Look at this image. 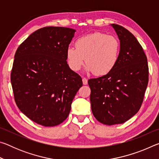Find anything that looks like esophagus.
<instances>
[{
  "instance_id": "obj_1",
  "label": "esophagus",
  "mask_w": 159,
  "mask_h": 159,
  "mask_svg": "<svg viewBox=\"0 0 159 159\" xmlns=\"http://www.w3.org/2000/svg\"><path fill=\"white\" fill-rule=\"evenodd\" d=\"M82 80H83V85H87L88 84V80H87V79H86V78L83 77Z\"/></svg>"
}]
</instances>
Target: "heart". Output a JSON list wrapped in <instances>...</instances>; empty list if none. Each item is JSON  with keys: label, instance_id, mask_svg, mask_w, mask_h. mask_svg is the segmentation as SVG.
Returning a JSON list of instances; mask_svg holds the SVG:
<instances>
[{"label": "heart", "instance_id": "obj_1", "mask_svg": "<svg viewBox=\"0 0 159 159\" xmlns=\"http://www.w3.org/2000/svg\"><path fill=\"white\" fill-rule=\"evenodd\" d=\"M75 46H69L66 50L67 62L74 71H79L85 61L87 71L104 76L114 68L120 57L119 40L101 32L79 38Z\"/></svg>", "mask_w": 159, "mask_h": 159}]
</instances>
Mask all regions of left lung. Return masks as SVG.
<instances>
[{
	"mask_svg": "<svg viewBox=\"0 0 159 159\" xmlns=\"http://www.w3.org/2000/svg\"><path fill=\"white\" fill-rule=\"evenodd\" d=\"M120 43L116 65L106 75L88 80L92 112L104 125L125 123L140 109L149 81L143 48L133 34L113 24Z\"/></svg>",
	"mask_w": 159,
	"mask_h": 159,
	"instance_id": "8db88e82",
	"label": "left lung"
}]
</instances>
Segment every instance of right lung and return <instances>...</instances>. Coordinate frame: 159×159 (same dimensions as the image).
I'll return each mask as SVG.
<instances>
[{
	"mask_svg": "<svg viewBox=\"0 0 159 159\" xmlns=\"http://www.w3.org/2000/svg\"><path fill=\"white\" fill-rule=\"evenodd\" d=\"M74 29L46 26L32 33L18 47L11 71L16 104L38 124L51 127L62 123L83 85L69 68L66 50Z\"/></svg>",
	"mask_w": 159,
	"mask_h": 159,
	"instance_id": "add662e5",
	"label": "right lung"
}]
</instances>
